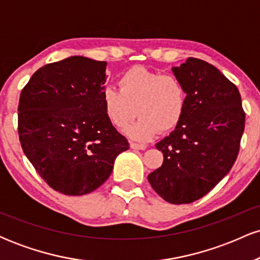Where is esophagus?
<instances>
[{
  "label": "esophagus",
  "mask_w": 260,
  "mask_h": 260,
  "mask_svg": "<svg viewBox=\"0 0 260 260\" xmlns=\"http://www.w3.org/2000/svg\"><path fill=\"white\" fill-rule=\"evenodd\" d=\"M131 148L139 149V150H144V149H147V145L140 144V143H136V142H131Z\"/></svg>",
  "instance_id": "34e87169"
}]
</instances>
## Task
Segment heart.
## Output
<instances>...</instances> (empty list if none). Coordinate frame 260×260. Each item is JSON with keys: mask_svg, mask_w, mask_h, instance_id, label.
Segmentation results:
<instances>
[{"mask_svg": "<svg viewBox=\"0 0 260 260\" xmlns=\"http://www.w3.org/2000/svg\"><path fill=\"white\" fill-rule=\"evenodd\" d=\"M117 89L105 86L100 100L107 120L126 129L134 139L148 140L157 132L169 133L181 123L188 104L183 82L174 74H161L144 67H132L118 77Z\"/></svg>", "mask_w": 260, "mask_h": 260, "instance_id": "obj_1", "label": "heart"}]
</instances>
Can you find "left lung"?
I'll use <instances>...</instances> for the list:
<instances>
[{
  "label": "left lung",
  "instance_id": "1",
  "mask_svg": "<svg viewBox=\"0 0 260 260\" xmlns=\"http://www.w3.org/2000/svg\"><path fill=\"white\" fill-rule=\"evenodd\" d=\"M172 71L186 85L187 109L174 132L156 144L164 162L148 181L164 201L188 204L210 192L234 166L246 115L237 86L213 64L188 57Z\"/></svg>",
  "mask_w": 260,
  "mask_h": 260
}]
</instances>
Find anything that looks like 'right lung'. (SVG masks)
I'll list each match as a JSON object with an SVG mask.
<instances>
[{"label":"right lung","mask_w":260,"mask_h":260,"mask_svg":"<svg viewBox=\"0 0 260 260\" xmlns=\"http://www.w3.org/2000/svg\"><path fill=\"white\" fill-rule=\"evenodd\" d=\"M106 64L83 56L53 62L39 68L20 92L23 151L40 177L66 196L98 189L116 156L129 148L100 100Z\"/></svg>","instance_id":"right-lung-1"}]
</instances>
